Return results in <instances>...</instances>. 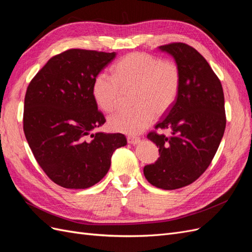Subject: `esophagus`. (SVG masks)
I'll return each mask as SVG.
<instances>
[{"instance_id":"esophagus-1","label":"esophagus","mask_w":252,"mask_h":252,"mask_svg":"<svg viewBox=\"0 0 252 252\" xmlns=\"http://www.w3.org/2000/svg\"><path fill=\"white\" fill-rule=\"evenodd\" d=\"M140 138L139 136H127V142L129 143V144H138L139 142H140Z\"/></svg>"}]
</instances>
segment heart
<instances>
[{"mask_svg":"<svg viewBox=\"0 0 252 252\" xmlns=\"http://www.w3.org/2000/svg\"><path fill=\"white\" fill-rule=\"evenodd\" d=\"M182 83L179 65L149 53L131 52L112 67V75L101 72L93 85L95 102L105 111L119 107L124 89L134 88L132 101L138 106L122 109L109 118L114 131L135 134L147 128L156 113L168 111L177 101Z\"/></svg>","mask_w":252,"mask_h":252,"instance_id":"heart-1","label":"heart"}]
</instances>
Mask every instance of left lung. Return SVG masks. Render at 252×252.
<instances>
[{
	"mask_svg": "<svg viewBox=\"0 0 252 252\" xmlns=\"http://www.w3.org/2000/svg\"><path fill=\"white\" fill-rule=\"evenodd\" d=\"M159 49L174 58L182 83L177 101L155 126L172 134H147L159 158L144 167V175L151 185L173 190L191 184L208 168L224 135L225 102L220 79L199 51L181 42Z\"/></svg>",
	"mask_w": 252,
	"mask_h": 252,
	"instance_id": "8db88e82",
	"label": "left lung"
}]
</instances>
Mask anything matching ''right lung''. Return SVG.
I'll list each match as a JSON object with an SVG mask.
<instances>
[{
    "mask_svg": "<svg viewBox=\"0 0 252 252\" xmlns=\"http://www.w3.org/2000/svg\"><path fill=\"white\" fill-rule=\"evenodd\" d=\"M114 57V52L68 49L52 57L27 87L26 140L43 171L64 188L96 184L108 172L113 151L127 144L122 133L90 134L106 122L93 94L94 82Z\"/></svg>",
    "mask_w": 252,
    "mask_h": 252,
    "instance_id": "obj_1",
    "label": "right lung"
}]
</instances>
